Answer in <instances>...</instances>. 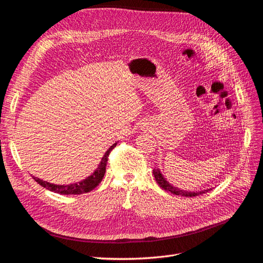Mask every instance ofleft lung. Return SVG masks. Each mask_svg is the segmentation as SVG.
I'll list each match as a JSON object with an SVG mask.
<instances>
[{"label": "left lung", "mask_w": 263, "mask_h": 263, "mask_svg": "<svg viewBox=\"0 0 263 263\" xmlns=\"http://www.w3.org/2000/svg\"><path fill=\"white\" fill-rule=\"evenodd\" d=\"M153 175H154V178H155L157 184H159L162 189H164L165 191L171 192L176 195H181V196H185V197H193V196H197L199 194H203L205 192H208V190L199 191V192H190V191L180 190V189H178V187L172 185L170 182H167L159 170H153Z\"/></svg>", "instance_id": "8db88e82"}]
</instances>
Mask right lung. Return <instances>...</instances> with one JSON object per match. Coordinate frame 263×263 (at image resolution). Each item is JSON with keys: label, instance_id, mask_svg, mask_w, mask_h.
<instances>
[{"label": "right lung", "instance_id": "add662e5", "mask_svg": "<svg viewBox=\"0 0 263 263\" xmlns=\"http://www.w3.org/2000/svg\"><path fill=\"white\" fill-rule=\"evenodd\" d=\"M117 142L113 143L109 150L104 153L103 157L101 159L100 164L98 165L97 170L92 173V175H90L89 177H87L86 179H84L83 181L80 182H76L72 184H67V185H60V184H54L50 183L47 181H44L40 179V178L33 177V179L43 187H46L47 190L55 192V193H59V194H64V195H69V194H83V193H87L90 192L91 190H93L102 180V178L104 176V173H106V166H107V162H108V157L110 152L117 146Z\"/></svg>", "mask_w": 263, "mask_h": 263}]
</instances>
